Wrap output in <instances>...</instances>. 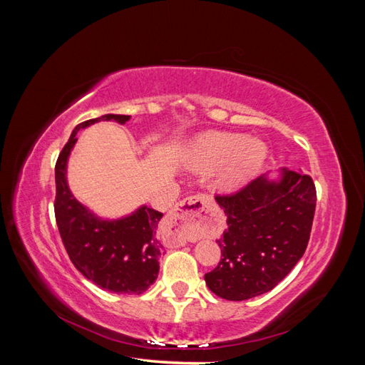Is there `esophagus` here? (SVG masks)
Wrapping results in <instances>:
<instances>
[{"label":"esophagus","mask_w":365,"mask_h":365,"mask_svg":"<svg viewBox=\"0 0 365 365\" xmlns=\"http://www.w3.org/2000/svg\"><path fill=\"white\" fill-rule=\"evenodd\" d=\"M208 205V196L196 195L185 197L176 204L164 220L165 230L170 233V242L176 247L184 245L187 240H193L202 225V215Z\"/></svg>","instance_id":"1"}]
</instances>
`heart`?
<instances>
[{
  "label": "heart",
  "instance_id": "heart-1",
  "mask_svg": "<svg viewBox=\"0 0 365 365\" xmlns=\"http://www.w3.org/2000/svg\"><path fill=\"white\" fill-rule=\"evenodd\" d=\"M267 158V146L257 138L215 132L201 137L192 149V164L201 170L218 168L217 184L233 187L256 172Z\"/></svg>",
  "mask_w": 365,
  "mask_h": 365
}]
</instances>
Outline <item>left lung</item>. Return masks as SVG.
I'll list each match as a JSON object with an SVG mask.
<instances>
[{
	"label": "left lung",
	"mask_w": 365,
	"mask_h": 365,
	"mask_svg": "<svg viewBox=\"0 0 365 365\" xmlns=\"http://www.w3.org/2000/svg\"><path fill=\"white\" fill-rule=\"evenodd\" d=\"M215 200L228 228L216 240L222 259L204 277L210 291L231 302L271 291L306 251L317 204L312 178L282 169L279 180L262 175Z\"/></svg>",
	"instance_id": "obj_1"
}]
</instances>
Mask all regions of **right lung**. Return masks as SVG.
Segmentation results:
<instances>
[{
  "mask_svg": "<svg viewBox=\"0 0 365 365\" xmlns=\"http://www.w3.org/2000/svg\"><path fill=\"white\" fill-rule=\"evenodd\" d=\"M129 118L130 115L106 114L73 129L54 168V216L70 260L88 280L115 294L138 295L158 277L163 247L155 236L163 213L141 205L129 216L101 219L76 200L67 182V163L77 132L101 120L125 125Z\"/></svg>",
  "mask_w": 365,
  "mask_h": 365,
  "instance_id": "right-lung-1",
  "label": "right lung"
}]
</instances>
